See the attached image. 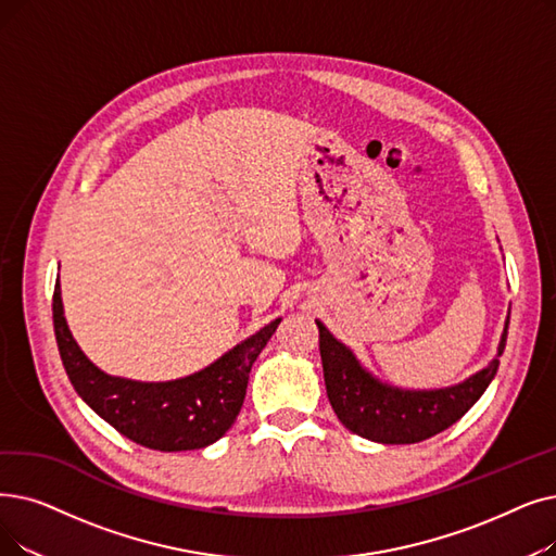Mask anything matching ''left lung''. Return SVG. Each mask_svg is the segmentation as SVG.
I'll list each match as a JSON object with an SVG mask.
<instances>
[{
    "label": "left lung",
    "mask_w": 556,
    "mask_h": 556,
    "mask_svg": "<svg viewBox=\"0 0 556 556\" xmlns=\"http://www.w3.org/2000/svg\"><path fill=\"white\" fill-rule=\"evenodd\" d=\"M316 325L320 331L327 397L333 414L356 437L386 445L420 443L462 420L493 381L500 368L497 356L504 352L506 331H509V318H506L497 356L466 381L437 391H404L375 379L358 364L350 348L336 341L320 320Z\"/></svg>",
    "instance_id": "obj_1"
}]
</instances>
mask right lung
Here are the masks:
<instances>
[{"label":"right lung","mask_w":556,"mask_h":556,"mask_svg":"<svg viewBox=\"0 0 556 556\" xmlns=\"http://www.w3.org/2000/svg\"><path fill=\"white\" fill-rule=\"evenodd\" d=\"M52 313L63 368L79 397L123 437L161 452L200 450L225 437L243 406L252 364L281 323L265 325L195 375L134 381L102 372L79 350L63 316L59 281Z\"/></svg>","instance_id":"obj_1"}]
</instances>
